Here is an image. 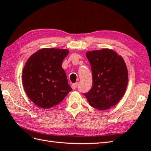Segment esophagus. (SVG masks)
Wrapping results in <instances>:
<instances>
[{"label": "esophagus", "mask_w": 151, "mask_h": 151, "mask_svg": "<svg viewBox=\"0 0 151 151\" xmlns=\"http://www.w3.org/2000/svg\"><path fill=\"white\" fill-rule=\"evenodd\" d=\"M78 86V83H75V84H73L71 85V88H73V89H75Z\"/></svg>", "instance_id": "1"}]
</instances>
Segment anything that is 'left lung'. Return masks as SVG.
<instances>
[{
	"mask_svg": "<svg viewBox=\"0 0 151 151\" xmlns=\"http://www.w3.org/2000/svg\"><path fill=\"white\" fill-rule=\"evenodd\" d=\"M91 64L93 85L84 93L89 104L105 110L117 104L128 85V70L124 60L113 50L103 49L86 52Z\"/></svg>",
	"mask_w": 151,
	"mask_h": 151,
	"instance_id": "1",
	"label": "left lung"
}]
</instances>
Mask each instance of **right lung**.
Segmentation results:
<instances>
[{
  "label": "right lung",
  "mask_w": 151,
  "mask_h": 151,
  "mask_svg": "<svg viewBox=\"0 0 151 151\" xmlns=\"http://www.w3.org/2000/svg\"><path fill=\"white\" fill-rule=\"evenodd\" d=\"M68 53L67 49L45 48L33 54L25 63L22 85L28 98L37 106L52 108L72 91L62 67Z\"/></svg>",
  "instance_id": "right-lung-1"
}]
</instances>
